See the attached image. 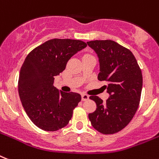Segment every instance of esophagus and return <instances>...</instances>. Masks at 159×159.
<instances>
[{
	"label": "esophagus",
	"mask_w": 159,
	"mask_h": 159,
	"mask_svg": "<svg viewBox=\"0 0 159 159\" xmlns=\"http://www.w3.org/2000/svg\"><path fill=\"white\" fill-rule=\"evenodd\" d=\"M89 99V95L86 94H82V101H86V100Z\"/></svg>",
	"instance_id": "esophagus-1"
}]
</instances>
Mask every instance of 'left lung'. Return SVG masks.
Returning <instances> with one entry per match:
<instances>
[{
	"label": "left lung",
	"instance_id": "8db88e82",
	"mask_svg": "<svg viewBox=\"0 0 159 159\" xmlns=\"http://www.w3.org/2000/svg\"><path fill=\"white\" fill-rule=\"evenodd\" d=\"M87 44L98 56V79L107 82L103 86L110 95L106 102L98 96H90L97 108L89 114V119L99 133H118L129 125L139 106L141 70L131 51L115 41L94 40Z\"/></svg>",
	"mask_w": 159,
	"mask_h": 159
}]
</instances>
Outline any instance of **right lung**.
Segmentation results:
<instances>
[{"label": "right lung", "mask_w": 159, "mask_h": 159, "mask_svg": "<svg viewBox=\"0 0 159 159\" xmlns=\"http://www.w3.org/2000/svg\"><path fill=\"white\" fill-rule=\"evenodd\" d=\"M87 46L83 41L53 39L32 50L22 65L18 93L30 120L44 131H57L69 124L82 97L59 91L55 77L65 69L73 55Z\"/></svg>", "instance_id": "1"}]
</instances>
